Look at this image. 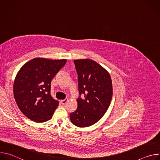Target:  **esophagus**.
<instances>
[{"instance_id": "esophagus-1", "label": "esophagus", "mask_w": 160, "mask_h": 160, "mask_svg": "<svg viewBox=\"0 0 160 160\" xmlns=\"http://www.w3.org/2000/svg\"><path fill=\"white\" fill-rule=\"evenodd\" d=\"M68 99H64V100H61V104H62V105H64V104L68 102Z\"/></svg>"}]
</instances>
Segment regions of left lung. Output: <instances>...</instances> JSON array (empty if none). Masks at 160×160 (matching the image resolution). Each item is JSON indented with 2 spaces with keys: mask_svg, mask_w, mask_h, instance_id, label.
Listing matches in <instances>:
<instances>
[{
  "mask_svg": "<svg viewBox=\"0 0 160 160\" xmlns=\"http://www.w3.org/2000/svg\"><path fill=\"white\" fill-rule=\"evenodd\" d=\"M78 74V107L70 113L72 123L86 127L98 122L108 110L112 99V87L109 73L91 59L74 60ZM83 95V98L81 96Z\"/></svg>",
  "mask_w": 160,
  "mask_h": 160,
  "instance_id": "1",
  "label": "left lung"
}]
</instances>
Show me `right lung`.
<instances>
[{"mask_svg": "<svg viewBox=\"0 0 160 160\" xmlns=\"http://www.w3.org/2000/svg\"><path fill=\"white\" fill-rule=\"evenodd\" d=\"M66 59L34 58L21 67L14 83V96L21 111L35 122L50 120L59 104L51 95L52 78Z\"/></svg>", "mask_w": 160, "mask_h": 160, "instance_id": "1", "label": "right lung"}]
</instances>
